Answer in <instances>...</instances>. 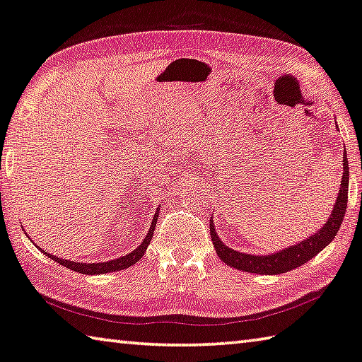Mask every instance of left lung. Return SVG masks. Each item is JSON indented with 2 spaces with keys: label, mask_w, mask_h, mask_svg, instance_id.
I'll use <instances>...</instances> for the list:
<instances>
[{
  "label": "left lung",
  "mask_w": 362,
  "mask_h": 362,
  "mask_svg": "<svg viewBox=\"0 0 362 362\" xmlns=\"http://www.w3.org/2000/svg\"><path fill=\"white\" fill-rule=\"evenodd\" d=\"M348 182H349V167L346 151H343V176L339 197L335 200L334 209L327 218V223L308 239L298 242V244L290 245L281 252L271 255H248L240 253L229 248L223 244L220 237L215 230V224L210 220V235L215 245V250L223 263H226L230 268L245 271V272H257V274H282V272L292 271L298 266L310 262L316 255L327 247L332 240L335 239V234L339 233L341 226L343 216L346 211L348 204Z\"/></svg>",
  "instance_id": "obj_1"
}]
</instances>
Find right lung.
Listing matches in <instances>:
<instances>
[{
	"label": "right lung",
	"instance_id": "add662e5",
	"mask_svg": "<svg viewBox=\"0 0 362 362\" xmlns=\"http://www.w3.org/2000/svg\"><path fill=\"white\" fill-rule=\"evenodd\" d=\"M158 211H160V209H157L156 215H153L151 228H149V233H147V235L144 237V240L141 242V245L136 248V250H133L132 253L125 255V257L110 259V262H104V263H78V262H70V259H62V258L56 257V255L46 253V250H41V252L47 255V257H49L51 259H54L56 263L62 264V266H65V268H69L72 271L81 272V274H105V272L127 269V268H129V266H133L134 263H138L139 259L142 258V255L146 253V248H147V245L151 244V239L153 235V229H156V224H157V220H158Z\"/></svg>",
	"mask_w": 362,
	"mask_h": 362
}]
</instances>
